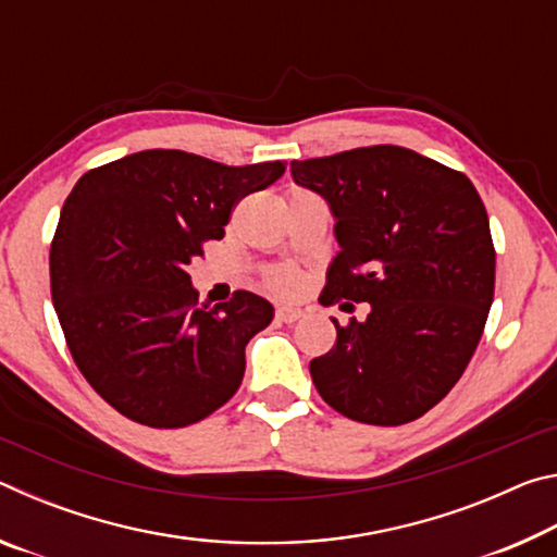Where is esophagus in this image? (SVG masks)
<instances>
[{
	"label": "esophagus",
	"instance_id": "esophagus-1",
	"mask_svg": "<svg viewBox=\"0 0 557 557\" xmlns=\"http://www.w3.org/2000/svg\"><path fill=\"white\" fill-rule=\"evenodd\" d=\"M275 314H277L280 322L292 324V322H297V319L301 317V309L299 307H292V305H280Z\"/></svg>",
	"mask_w": 557,
	"mask_h": 557
}]
</instances>
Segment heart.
<instances>
[{
  "instance_id": "b5f03b06",
  "label": "heart",
  "mask_w": 557,
  "mask_h": 557,
  "mask_svg": "<svg viewBox=\"0 0 557 557\" xmlns=\"http://www.w3.org/2000/svg\"><path fill=\"white\" fill-rule=\"evenodd\" d=\"M270 285L275 287V289H280V292H289V289H295L297 287V275L292 270H275L270 275Z\"/></svg>"
}]
</instances>
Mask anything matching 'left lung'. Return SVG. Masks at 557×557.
I'll return each instance as SVG.
<instances>
[{
	"label": "left lung",
	"instance_id": "1",
	"mask_svg": "<svg viewBox=\"0 0 557 557\" xmlns=\"http://www.w3.org/2000/svg\"><path fill=\"white\" fill-rule=\"evenodd\" d=\"M322 196L338 252L322 305L369 301L309 363L322 398L366 425L418 420L451 391L494 301L496 252L474 184L412 149L375 145L292 162Z\"/></svg>",
	"mask_w": 557,
	"mask_h": 557
}]
</instances>
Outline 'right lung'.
Segmentation results:
<instances>
[{"label": "right lung", "mask_w": 557, "mask_h": 557, "mask_svg": "<svg viewBox=\"0 0 557 557\" xmlns=\"http://www.w3.org/2000/svg\"><path fill=\"white\" fill-rule=\"evenodd\" d=\"M285 174V162L225 166L147 149L78 178L51 243V297L86 381L125 418L186 428L233 398L245 346L275 317L238 289L199 305L186 268L223 238L233 206Z\"/></svg>", "instance_id": "add662e5"}]
</instances>
